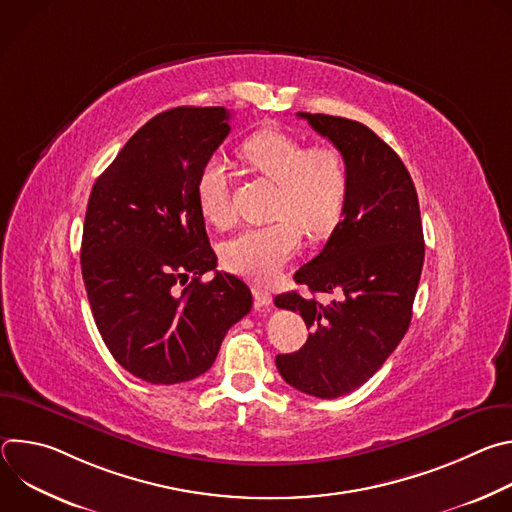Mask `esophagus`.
Here are the masks:
<instances>
[{
	"instance_id": "1",
	"label": "esophagus",
	"mask_w": 512,
	"mask_h": 512,
	"mask_svg": "<svg viewBox=\"0 0 512 512\" xmlns=\"http://www.w3.org/2000/svg\"><path fill=\"white\" fill-rule=\"evenodd\" d=\"M253 298H255V306L257 308H265V306H269L271 302H273V298H271V294L267 289H263V287H253Z\"/></svg>"
}]
</instances>
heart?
Listing matches in <instances>:
<instances>
[{"label":"heart","instance_id":"heart-1","mask_svg":"<svg viewBox=\"0 0 512 512\" xmlns=\"http://www.w3.org/2000/svg\"><path fill=\"white\" fill-rule=\"evenodd\" d=\"M247 164L279 186L273 216L277 223L247 229L223 245L229 271L253 281H271L302 245L300 227L326 235L338 223L348 194L346 162L334 148H308L300 137L281 129H261L241 148ZM196 200L204 221L231 227L235 212L223 160H208L196 180Z\"/></svg>","mask_w":512,"mask_h":512}]
</instances>
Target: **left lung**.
<instances>
[{"label": "left lung", "instance_id": "8db88e82", "mask_svg": "<svg viewBox=\"0 0 512 512\" xmlns=\"http://www.w3.org/2000/svg\"><path fill=\"white\" fill-rule=\"evenodd\" d=\"M328 137L348 170L342 221L328 243L294 275L320 304L287 291L277 308L300 312L312 328L306 344L277 354L287 385L336 399L367 383L403 340L421 277L425 245L419 200L401 158L367 125L322 113H298Z\"/></svg>", "mask_w": 512, "mask_h": 512}]
</instances>
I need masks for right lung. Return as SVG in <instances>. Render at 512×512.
<instances>
[{
	"label": "right lung",
	"mask_w": 512,
	"mask_h": 512,
	"mask_svg": "<svg viewBox=\"0 0 512 512\" xmlns=\"http://www.w3.org/2000/svg\"><path fill=\"white\" fill-rule=\"evenodd\" d=\"M225 107H176L150 119L97 178L81 267L113 358L152 385L206 373L227 330L251 312V289L214 271L196 200L202 166L229 135Z\"/></svg>",
	"instance_id": "obj_1"
}]
</instances>
